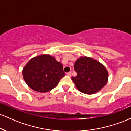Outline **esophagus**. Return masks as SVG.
I'll return each mask as SVG.
<instances>
[{
	"label": "esophagus",
	"mask_w": 131,
	"mask_h": 131,
	"mask_svg": "<svg viewBox=\"0 0 131 131\" xmlns=\"http://www.w3.org/2000/svg\"><path fill=\"white\" fill-rule=\"evenodd\" d=\"M67 75H68V76H71V71L68 72V73H67Z\"/></svg>",
	"instance_id": "1"
}]
</instances>
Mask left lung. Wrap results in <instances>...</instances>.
<instances>
[{
    "mask_svg": "<svg viewBox=\"0 0 131 131\" xmlns=\"http://www.w3.org/2000/svg\"><path fill=\"white\" fill-rule=\"evenodd\" d=\"M74 68L77 73L71 79L76 88L85 94H94L107 83L108 73L103 64L87 57H81L76 61Z\"/></svg>",
    "mask_w": 131,
    "mask_h": 131,
    "instance_id": "left-lung-1",
    "label": "left lung"
}]
</instances>
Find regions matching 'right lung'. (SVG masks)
Masks as SVG:
<instances>
[{"label": "right lung", "instance_id": "obj_1", "mask_svg": "<svg viewBox=\"0 0 131 131\" xmlns=\"http://www.w3.org/2000/svg\"><path fill=\"white\" fill-rule=\"evenodd\" d=\"M22 73L28 86L42 93L55 88L65 75L62 64L49 55H41L31 58L23 68Z\"/></svg>", "mask_w": 131, "mask_h": 131}]
</instances>
